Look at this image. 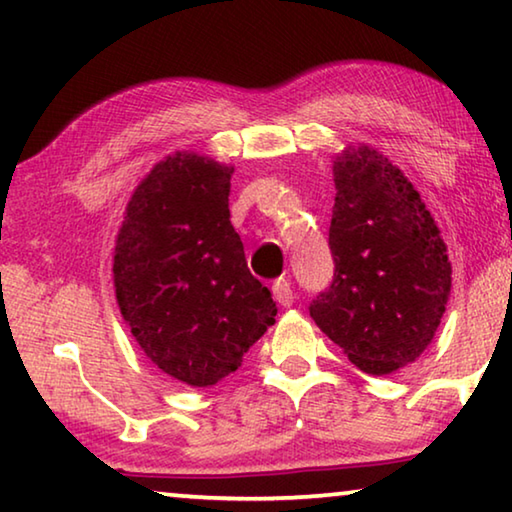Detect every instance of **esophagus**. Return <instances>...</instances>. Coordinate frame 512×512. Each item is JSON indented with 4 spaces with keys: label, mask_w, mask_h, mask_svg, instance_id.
Instances as JSON below:
<instances>
[{
    "label": "esophagus",
    "mask_w": 512,
    "mask_h": 512,
    "mask_svg": "<svg viewBox=\"0 0 512 512\" xmlns=\"http://www.w3.org/2000/svg\"><path fill=\"white\" fill-rule=\"evenodd\" d=\"M273 298L275 302H280L282 307H291L293 305V289H291V280L287 277H280L273 284Z\"/></svg>",
    "instance_id": "1"
}]
</instances>
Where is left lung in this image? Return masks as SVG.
Listing matches in <instances>:
<instances>
[{
    "mask_svg": "<svg viewBox=\"0 0 512 512\" xmlns=\"http://www.w3.org/2000/svg\"><path fill=\"white\" fill-rule=\"evenodd\" d=\"M334 280L316 325L368 375H391L433 341L452 291L447 246L402 169L368 144L334 160Z\"/></svg>",
    "mask_w": 512,
    "mask_h": 512,
    "instance_id": "obj_1",
    "label": "left lung"
}]
</instances>
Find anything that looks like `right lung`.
I'll list each match as a JSON object with an SVG mask.
<instances>
[{"mask_svg":"<svg viewBox=\"0 0 512 512\" xmlns=\"http://www.w3.org/2000/svg\"><path fill=\"white\" fill-rule=\"evenodd\" d=\"M235 167L176 151L126 205L112 277L121 316L164 375L205 388L241 366L277 307L230 223Z\"/></svg>","mask_w":512,"mask_h":512,"instance_id":"obj_1","label":"right lung"}]
</instances>
